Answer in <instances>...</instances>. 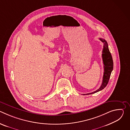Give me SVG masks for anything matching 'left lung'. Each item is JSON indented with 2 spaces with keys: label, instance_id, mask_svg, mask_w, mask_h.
<instances>
[{
  "label": "left lung",
  "instance_id": "1",
  "mask_svg": "<svg viewBox=\"0 0 130 130\" xmlns=\"http://www.w3.org/2000/svg\"><path fill=\"white\" fill-rule=\"evenodd\" d=\"M99 40L103 43V48L102 50V57L104 64V74L103 77L102 83L99 89H98L97 90L94 92H91V93L83 94L84 95L94 94L104 89L106 87L108 82L111 75V72H112L113 69V61L112 55H111L110 52H109L108 49L107 43L104 39L100 38Z\"/></svg>",
  "mask_w": 130,
  "mask_h": 130
}]
</instances>
